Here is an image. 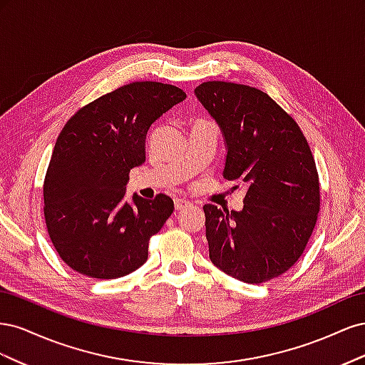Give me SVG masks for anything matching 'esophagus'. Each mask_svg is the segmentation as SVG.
<instances>
[{
    "label": "esophagus",
    "mask_w": 365,
    "mask_h": 365,
    "mask_svg": "<svg viewBox=\"0 0 365 365\" xmlns=\"http://www.w3.org/2000/svg\"><path fill=\"white\" fill-rule=\"evenodd\" d=\"M189 205H190V202L182 201V200H176V201H175V210H178V212H180V210L187 208Z\"/></svg>",
    "instance_id": "esophagus-1"
}]
</instances>
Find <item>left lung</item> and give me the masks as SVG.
Listing matches in <instances>:
<instances>
[{
    "label": "left lung",
    "instance_id": "obj_1",
    "mask_svg": "<svg viewBox=\"0 0 365 365\" xmlns=\"http://www.w3.org/2000/svg\"><path fill=\"white\" fill-rule=\"evenodd\" d=\"M195 96L225 143L224 178L244 182L239 212L204 205L210 260L245 283H263L302 256L319 212L318 173L303 132L256 88L205 82Z\"/></svg>",
    "mask_w": 365,
    "mask_h": 365
}]
</instances>
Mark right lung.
<instances>
[{
  "label": "right lung",
  "mask_w": 365,
  "mask_h": 365,
  "mask_svg": "<svg viewBox=\"0 0 365 365\" xmlns=\"http://www.w3.org/2000/svg\"><path fill=\"white\" fill-rule=\"evenodd\" d=\"M184 98L173 85L134 82L63 126L43 182V215L54 248L74 271L117 279L148 260L149 239L173 213V201L137 193L128 200V175L146 160L150 126Z\"/></svg>",
  "instance_id": "right-lung-1"
}]
</instances>
